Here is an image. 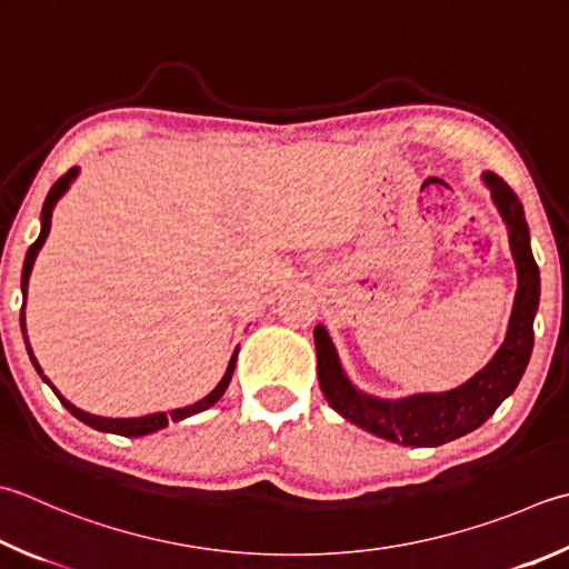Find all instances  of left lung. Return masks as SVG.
<instances>
[{
	"label": "left lung",
	"instance_id": "1",
	"mask_svg": "<svg viewBox=\"0 0 569 569\" xmlns=\"http://www.w3.org/2000/svg\"><path fill=\"white\" fill-rule=\"evenodd\" d=\"M483 184L508 229L510 253L518 271V291L510 310L506 340L483 370L469 382L449 392H421L399 399H382L362 392L350 382L340 365V355L328 336L326 326H316L318 382L328 405L352 425L375 437L402 443V447H441L478 429L493 415L506 397L513 395L532 352V320L540 303V271L532 259L530 231L516 197L498 174L483 172Z\"/></svg>",
	"mask_w": 569,
	"mask_h": 569
}]
</instances>
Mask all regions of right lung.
<instances>
[{
	"label": "right lung",
	"mask_w": 569,
	"mask_h": 569,
	"mask_svg": "<svg viewBox=\"0 0 569 569\" xmlns=\"http://www.w3.org/2000/svg\"><path fill=\"white\" fill-rule=\"evenodd\" d=\"M76 177H78V167H71V170L66 172V174L61 177V180L51 187V192L47 194V202H43V209H41V231H39V239L33 241L31 247H29V251H27V259H24V269H21V296H24V306H27V288H29V276H31V269H33V261H37V256H39V251H41V247H43V241H47L49 231H51V214H53V207H56V202H59V199H61L66 192H69V187L73 184ZM24 306H21V313H19V326H21V336H24V345H27V352H29V358H31L33 370H37L41 380L47 382V385L53 389V395L59 397V402H61L66 409H69L76 419H81L83 425L93 427L96 431L118 433V437H144V433H152V431H160V429H164L167 425H170V421H182V419H187V417H194V415H199V411H204V409H209V407H214V405L219 402V399L224 397L227 387H229V382H231L233 367H237V355H239V348L233 350L231 360H229V365H227V372H224V377H221V380H219V385H217L214 389H211V392H209L204 399H199V402L189 405V407H180V409H172V411H154V415H148V417H132V419H110V417L88 415V411L78 409L76 405H71V402H69V399L61 397L59 389H56V387L49 382V377L41 372V367H39L37 358H33L31 345H29V338H27Z\"/></svg>",
	"instance_id": "obj_1"
}]
</instances>
